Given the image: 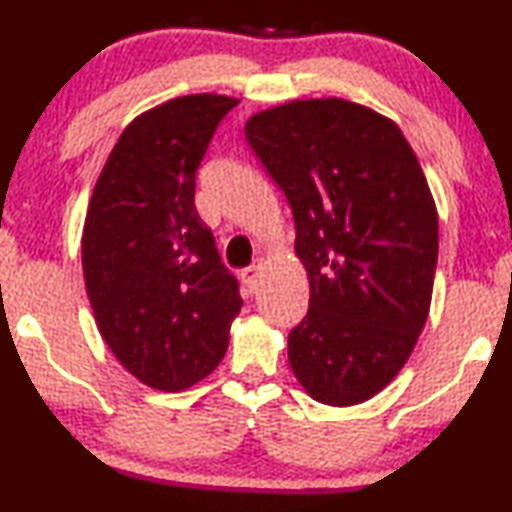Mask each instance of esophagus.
<instances>
[{
	"instance_id": "obj_1",
	"label": "esophagus",
	"mask_w": 512,
	"mask_h": 512,
	"mask_svg": "<svg viewBox=\"0 0 512 512\" xmlns=\"http://www.w3.org/2000/svg\"><path fill=\"white\" fill-rule=\"evenodd\" d=\"M261 268H263V261H256V263H251L249 268L242 270V282H244V286H247L249 293L256 291L258 275H261Z\"/></svg>"
}]
</instances>
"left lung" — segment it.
I'll list each match as a JSON object with an SVG mask.
<instances>
[{"label":"left lung","mask_w":512,"mask_h":512,"mask_svg":"<svg viewBox=\"0 0 512 512\" xmlns=\"http://www.w3.org/2000/svg\"><path fill=\"white\" fill-rule=\"evenodd\" d=\"M244 135L289 200L310 310L289 333L293 375L314 401L356 405L398 375L429 317L438 214L415 151L356 102L293 100Z\"/></svg>","instance_id":"1"}]
</instances>
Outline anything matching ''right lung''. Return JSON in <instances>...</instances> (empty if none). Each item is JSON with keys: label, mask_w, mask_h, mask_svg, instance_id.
Masks as SVG:
<instances>
[{"label": "right lung", "mask_w": 512, "mask_h": 512, "mask_svg": "<svg viewBox=\"0 0 512 512\" xmlns=\"http://www.w3.org/2000/svg\"><path fill=\"white\" fill-rule=\"evenodd\" d=\"M240 100L186 95L137 116L111 149L81 237L86 291L121 366L160 391H184L219 366L240 284L195 209V174Z\"/></svg>", "instance_id": "add662e5"}]
</instances>
